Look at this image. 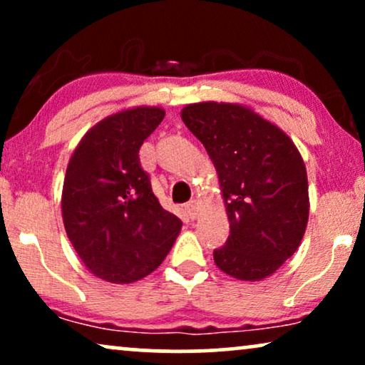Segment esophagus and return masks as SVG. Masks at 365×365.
<instances>
[{
    "mask_svg": "<svg viewBox=\"0 0 365 365\" xmlns=\"http://www.w3.org/2000/svg\"><path fill=\"white\" fill-rule=\"evenodd\" d=\"M186 214L191 219L197 217V214H199V201H197V199H192V201H189L186 204Z\"/></svg>",
    "mask_w": 365,
    "mask_h": 365,
    "instance_id": "obj_1",
    "label": "esophagus"
}]
</instances>
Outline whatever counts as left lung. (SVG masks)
Here are the masks:
<instances>
[{
	"label": "left lung",
	"mask_w": 365,
	"mask_h": 365,
	"mask_svg": "<svg viewBox=\"0 0 365 365\" xmlns=\"http://www.w3.org/2000/svg\"><path fill=\"white\" fill-rule=\"evenodd\" d=\"M181 118L211 158L229 219L214 262L239 281L271 276L297 251L309 219L306 164L292 139L244 104L194 103Z\"/></svg>",
	"instance_id": "obj_1"
}]
</instances>
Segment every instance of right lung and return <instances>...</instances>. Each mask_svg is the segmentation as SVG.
I'll list each match as a JSON object with an SVG mask.
<instances>
[{
	"instance_id": "1",
	"label": "right lung",
	"mask_w": 365,
	"mask_h": 365,
	"mask_svg": "<svg viewBox=\"0 0 365 365\" xmlns=\"http://www.w3.org/2000/svg\"><path fill=\"white\" fill-rule=\"evenodd\" d=\"M164 114L156 106L111 114L84 134L69 159L61 196L64 229L88 271L103 281L146 277L182 227L159 204L139 163V148Z\"/></svg>"
}]
</instances>
